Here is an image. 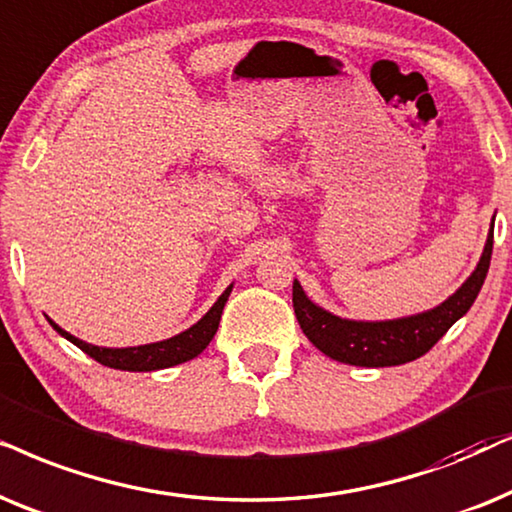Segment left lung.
<instances>
[{
    "label": "left lung",
    "mask_w": 512,
    "mask_h": 512,
    "mask_svg": "<svg viewBox=\"0 0 512 512\" xmlns=\"http://www.w3.org/2000/svg\"><path fill=\"white\" fill-rule=\"evenodd\" d=\"M494 245V220L478 267L461 288L433 309L391 320H353L330 313L306 295L302 283H292V306L299 327L325 356L356 367H393L410 363L431 351L438 339L463 318L485 283Z\"/></svg>",
    "instance_id": "8db88e82"
}]
</instances>
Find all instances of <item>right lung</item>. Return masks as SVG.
<instances>
[{
    "mask_svg": "<svg viewBox=\"0 0 512 512\" xmlns=\"http://www.w3.org/2000/svg\"><path fill=\"white\" fill-rule=\"evenodd\" d=\"M231 288H234V283H231L229 288L217 297V302L210 306L206 316L196 320L192 327H187V330L180 332V335L161 339V342H152V344L124 346V349H109V346L88 344L84 339L70 335V332L63 330L58 323H53L49 316H46V320H49L51 327L60 337H65L67 342L79 346L81 351L88 353L93 360H98L100 365L114 367V370H124V372L166 370V367L187 363V360L196 358L199 353H203V349H206L210 342H213L217 325H220V318H222V309L231 295Z\"/></svg>",
    "mask_w": 512,
    "mask_h": 512,
    "instance_id": "1",
    "label": "right lung"
}]
</instances>
